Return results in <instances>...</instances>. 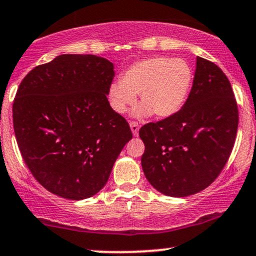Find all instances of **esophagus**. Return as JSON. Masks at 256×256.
<instances>
[{
    "label": "esophagus",
    "instance_id": "34e87169",
    "mask_svg": "<svg viewBox=\"0 0 256 256\" xmlns=\"http://www.w3.org/2000/svg\"><path fill=\"white\" fill-rule=\"evenodd\" d=\"M130 128L134 136H138V131H140V124L137 122H130Z\"/></svg>",
    "mask_w": 256,
    "mask_h": 256
}]
</instances>
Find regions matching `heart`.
<instances>
[{
  "label": "heart",
  "instance_id": "heart-1",
  "mask_svg": "<svg viewBox=\"0 0 256 256\" xmlns=\"http://www.w3.org/2000/svg\"><path fill=\"white\" fill-rule=\"evenodd\" d=\"M192 70L183 58L152 56L132 64L108 90L112 108L124 113L140 94L142 106L138 116L154 112L158 118H168L180 110L192 85Z\"/></svg>",
  "mask_w": 256,
  "mask_h": 256
}]
</instances>
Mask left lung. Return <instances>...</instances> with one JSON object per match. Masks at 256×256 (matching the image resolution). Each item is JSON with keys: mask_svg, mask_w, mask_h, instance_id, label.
<instances>
[{"mask_svg": "<svg viewBox=\"0 0 256 256\" xmlns=\"http://www.w3.org/2000/svg\"><path fill=\"white\" fill-rule=\"evenodd\" d=\"M238 107L220 67L198 56L189 98L174 116L140 128L142 168L158 192L173 198L210 186L230 158Z\"/></svg>", "mask_w": 256, "mask_h": 256, "instance_id": "left-lung-1", "label": "left lung"}]
</instances>
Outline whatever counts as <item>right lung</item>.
Instances as JSON below:
<instances>
[{
	"instance_id": "add662e5",
	"label": "right lung",
	"mask_w": 256,
	"mask_h": 256,
	"mask_svg": "<svg viewBox=\"0 0 256 256\" xmlns=\"http://www.w3.org/2000/svg\"><path fill=\"white\" fill-rule=\"evenodd\" d=\"M113 78L107 58L64 54L34 67L18 88V146L34 179L52 194L68 200L98 194L132 138L128 122L108 102Z\"/></svg>"
}]
</instances>
